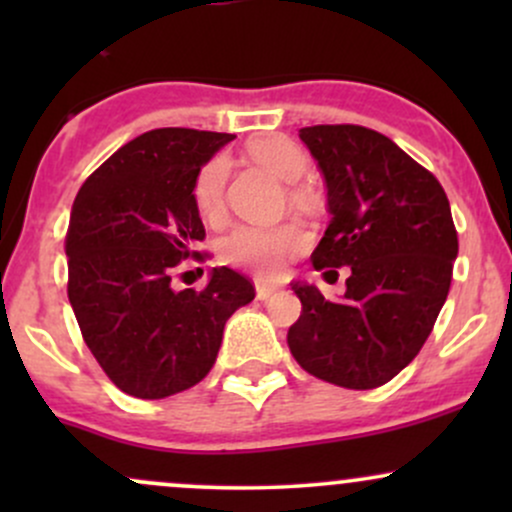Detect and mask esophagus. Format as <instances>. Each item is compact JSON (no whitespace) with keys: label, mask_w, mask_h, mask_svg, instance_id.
<instances>
[{"label":"esophagus","mask_w":512,"mask_h":512,"mask_svg":"<svg viewBox=\"0 0 512 512\" xmlns=\"http://www.w3.org/2000/svg\"><path fill=\"white\" fill-rule=\"evenodd\" d=\"M255 291H257V301H269V298L274 296L276 291H279V286H272V284H257L255 286Z\"/></svg>","instance_id":"obj_1"}]
</instances>
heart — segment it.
I'll use <instances>...</instances> for the list:
<instances>
[{
  "label": "heart",
  "mask_w": 512,
  "mask_h": 512,
  "mask_svg": "<svg viewBox=\"0 0 512 512\" xmlns=\"http://www.w3.org/2000/svg\"><path fill=\"white\" fill-rule=\"evenodd\" d=\"M248 156L260 163L269 173L286 182H296L308 170V156L301 146L291 139L279 137H257L248 142ZM228 180V158L219 154L209 158L199 168L195 185H192V199L202 219L214 221L223 211V190ZM296 204H310L313 195L303 187H293L291 192ZM305 233L298 223H274V226H238L221 240V257L228 264L252 269L262 276H272L284 267V262L298 250H303Z\"/></svg>",
  "instance_id": "b5f03b06"
}]
</instances>
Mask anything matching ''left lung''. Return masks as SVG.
Masks as SVG:
<instances>
[{
    "label": "left lung",
    "instance_id": "left-lung-1",
    "mask_svg": "<svg viewBox=\"0 0 512 512\" xmlns=\"http://www.w3.org/2000/svg\"><path fill=\"white\" fill-rule=\"evenodd\" d=\"M322 170L332 221L313 267H351L342 301L293 281L301 317L293 358L315 378L373 390L407 368L450 291L457 231L436 175L375 129L315 125L298 132Z\"/></svg>",
    "mask_w": 512,
    "mask_h": 512
}]
</instances>
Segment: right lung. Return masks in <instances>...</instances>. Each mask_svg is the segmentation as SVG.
Segmentation results:
<instances>
[{"instance_id":"right-lung-1","label":"right lung","mask_w":512,"mask_h":512,"mask_svg":"<svg viewBox=\"0 0 512 512\" xmlns=\"http://www.w3.org/2000/svg\"><path fill=\"white\" fill-rule=\"evenodd\" d=\"M233 134L163 127L117 149L81 185L64 250L69 303L84 342L113 383L139 399L197 385L214 366L226 320L255 298L228 267L202 291L170 286L199 257L204 226L192 199L199 168Z\"/></svg>"}]
</instances>
